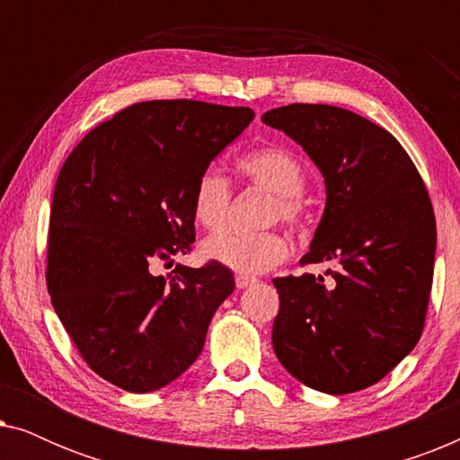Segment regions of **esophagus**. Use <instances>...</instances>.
Wrapping results in <instances>:
<instances>
[{"instance_id": "34e87169", "label": "esophagus", "mask_w": 460, "mask_h": 460, "mask_svg": "<svg viewBox=\"0 0 460 460\" xmlns=\"http://www.w3.org/2000/svg\"><path fill=\"white\" fill-rule=\"evenodd\" d=\"M234 282H236V288H247V287H251V285H255V279L253 276H244V274H236V279H234Z\"/></svg>"}]
</instances>
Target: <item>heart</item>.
Segmentation results:
<instances>
[{
    "instance_id": "b5f03b06",
    "label": "heart",
    "mask_w": 460,
    "mask_h": 460,
    "mask_svg": "<svg viewBox=\"0 0 460 460\" xmlns=\"http://www.w3.org/2000/svg\"><path fill=\"white\" fill-rule=\"evenodd\" d=\"M238 172L251 184L266 188L276 194L270 219L297 224L301 219V192L305 190V169L293 153L285 148L266 146L251 150L238 161ZM232 188L230 181L216 169H205L199 175L192 192L194 219L207 230H222L230 216ZM203 255L209 261L230 268L232 272L253 276L268 272L287 260L288 243L279 232H222L207 238Z\"/></svg>"
}]
</instances>
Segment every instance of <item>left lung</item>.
<instances>
[{
	"label": "left lung",
	"instance_id": "8db88e82",
	"mask_svg": "<svg viewBox=\"0 0 460 460\" xmlns=\"http://www.w3.org/2000/svg\"><path fill=\"white\" fill-rule=\"evenodd\" d=\"M261 121L305 150L326 205L301 263L337 261L323 276L274 279L272 345L304 385L341 395L381 381L414 349L436 260V217L402 144L368 119L329 104H288Z\"/></svg>",
	"mask_w": 460,
	"mask_h": 460
}]
</instances>
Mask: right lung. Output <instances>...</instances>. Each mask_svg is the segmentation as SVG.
<instances>
[{
  "label": "right lung",
  "instance_id": "right-lung-1",
  "mask_svg": "<svg viewBox=\"0 0 460 460\" xmlns=\"http://www.w3.org/2000/svg\"><path fill=\"white\" fill-rule=\"evenodd\" d=\"M255 112L197 100L131 104L92 129L56 180L48 291L93 373L131 394L178 379L234 291L216 261L173 263L194 243L192 192Z\"/></svg>",
  "mask_w": 460,
  "mask_h": 460
}]
</instances>
